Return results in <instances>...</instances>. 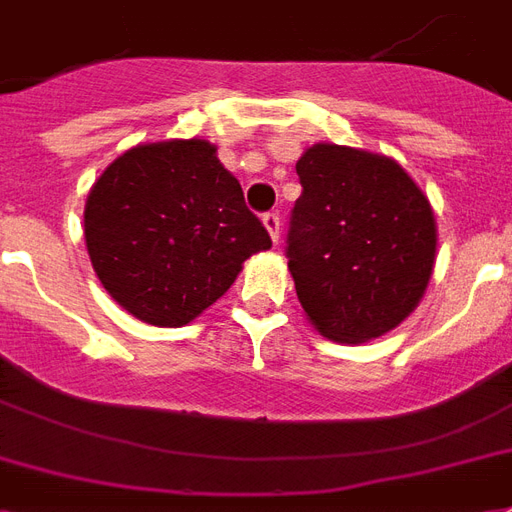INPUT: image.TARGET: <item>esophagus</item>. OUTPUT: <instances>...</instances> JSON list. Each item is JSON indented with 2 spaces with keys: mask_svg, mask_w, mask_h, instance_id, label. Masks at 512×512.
Returning a JSON list of instances; mask_svg holds the SVG:
<instances>
[{
  "mask_svg": "<svg viewBox=\"0 0 512 512\" xmlns=\"http://www.w3.org/2000/svg\"><path fill=\"white\" fill-rule=\"evenodd\" d=\"M263 225H265V230L271 233L273 244H279V239H282V220H279V214L276 212L263 214Z\"/></svg>",
  "mask_w": 512,
  "mask_h": 512,
  "instance_id": "esophagus-1",
  "label": "esophagus"
}]
</instances>
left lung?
I'll use <instances>...</instances> for the list:
<instances>
[{
	"mask_svg": "<svg viewBox=\"0 0 512 512\" xmlns=\"http://www.w3.org/2000/svg\"><path fill=\"white\" fill-rule=\"evenodd\" d=\"M303 193L287 233L295 292L319 333L365 343L424 298L438 228L427 195L378 152L314 144L298 161Z\"/></svg>",
	"mask_w": 512,
	"mask_h": 512,
	"instance_id": "8db88e82",
	"label": "left lung"
}]
</instances>
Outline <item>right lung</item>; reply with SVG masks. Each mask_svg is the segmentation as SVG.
Listing matches in <instances>:
<instances>
[{
    "label": "right lung",
    "instance_id": "1",
    "mask_svg": "<svg viewBox=\"0 0 512 512\" xmlns=\"http://www.w3.org/2000/svg\"><path fill=\"white\" fill-rule=\"evenodd\" d=\"M85 247L104 290L147 325L179 327L271 247L239 179L206 139L136 144L85 201Z\"/></svg>",
    "mask_w": 512,
    "mask_h": 512
}]
</instances>
